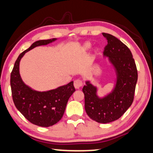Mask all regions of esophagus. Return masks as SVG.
I'll list each match as a JSON object with an SVG mask.
<instances>
[{"instance_id":"esophagus-1","label":"esophagus","mask_w":153,"mask_h":153,"mask_svg":"<svg viewBox=\"0 0 153 153\" xmlns=\"http://www.w3.org/2000/svg\"><path fill=\"white\" fill-rule=\"evenodd\" d=\"M74 86L75 87V88L79 89L83 86V81L79 79H76V80L74 81Z\"/></svg>"}]
</instances>
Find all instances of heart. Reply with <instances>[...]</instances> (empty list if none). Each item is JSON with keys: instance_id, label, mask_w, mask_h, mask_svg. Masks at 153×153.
<instances>
[{"instance_id": "heart-1", "label": "heart", "mask_w": 153, "mask_h": 153, "mask_svg": "<svg viewBox=\"0 0 153 153\" xmlns=\"http://www.w3.org/2000/svg\"><path fill=\"white\" fill-rule=\"evenodd\" d=\"M91 45L90 44V43H85V44H84V47H83V49H84V51H88L89 49L91 48Z\"/></svg>"}]
</instances>
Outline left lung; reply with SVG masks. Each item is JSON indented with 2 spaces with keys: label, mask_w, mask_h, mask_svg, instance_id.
I'll return each instance as SVG.
<instances>
[{
  "label": "left lung",
  "mask_w": 153,
  "mask_h": 153,
  "mask_svg": "<svg viewBox=\"0 0 153 153\" xmlns=\"http://www.w3.org/2000/svg\"><path fill=\"white\" fill-rule=\"evenodd\" d=\"M108 41L103 55L108 57L116 73V84L104 97L97 95L96 86L89 81L83 87L85 110L89 117L106 124L120 118L131 105L138 80V72L128 48L114 36L102 33Z\"/></svg>",
  "instance_id": "left-lung-1"
}]
</instances>
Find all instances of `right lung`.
Masks as SVG:
<instances>
[{
  "mask_svg": "<svg viewBox=\"0 0 153 153\" xmlns=\"http://www.w3.org/2000/svg\"><path fill=\"white\" fill-rule=\"evenodd\" d=\"M57 39L37 41L19 55L10 75V86L13 102L22 115L32 124L48 127L59 122L64 114L68 100L75 88L69 84L47 91H37L26 85L19 74V62L27 52L33 48L49 44Z\"/></svg>",
  "mask_w": 153,
  "mask_h": 153,
  "instance_id": "obj_1",
  "label": "right lung"
}]
</instances>
